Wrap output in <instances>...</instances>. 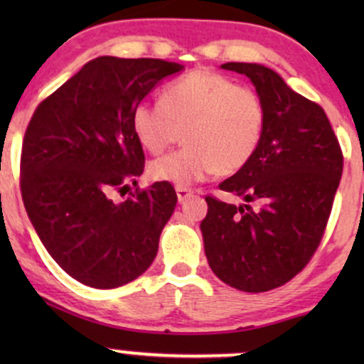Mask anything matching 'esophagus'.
Instances as JSON below:
<instances>
[{
	"label": "esophagus",
	"mask_w": 364,
	"mask_h": 364,
	"mask_svg": "<svg viewBox=\"0 0 364 364\" xmlns=\"http://www.w3.org/2000/svg\"><path fill=\"white\" fill-rule=\"evenodd\" d=\"M176 195H178L179 202H185L186 198H190V196L193 195V191L186 186H176Z\"/></svg>",
	"instance_id": "esophagus-1"
}]
</instances>
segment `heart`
Listing matches in <instances>:
<instances>
[{
    "mask_svg": "<svg viewBox=\"0 0 364 364\" xmlns=\"http://www.w3.org/2000/svg\"><path fill=\"white\" fill-rule=\"evenodd\" d=\"M265 121V104L257 92L210 70L169 82L161 104L140 101L132 109L133 133L154 156L185 132V147L149 166L150 178L178 186L243 169L260 147Z\"/></svg>",
    "mask_w": 364,
    "mask_h": 364,
    "instance_id": "b5f03b06",
    "label": "heart"
}]
</instances>
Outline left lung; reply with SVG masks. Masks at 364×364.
<instances>
[{
    "instance_id": "left-lung-1",
    "label": "left lung",
    "mask_w": 364,
    "mask_h": 364,
    "mask_svg": "<svg viewBox=\"0 0 364 364\" xmlns=\"http://www.w3.org/2000/svg\"><path fill=\"white\" fill-rule=\"evenodd\" d=\"M223 68L253 82L265 104V132L252 161L219 185L245 203L205 196L208 212L200 229L208 265L220 281L265 292L289 282L315 255L344 157L325 111L274 70L257 63H224Z\"/></svg>"
}]
</instances>
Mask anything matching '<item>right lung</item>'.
<instances>
[{"label": "right lung", "instance_id": "1", "mask_svg": "<svg viewBox=\"0 0 364 364\" xmlns=\"http://www.w3.org/2000/svg\"><path fill=\"white\" fill-rule=\"evenodd\" d=\"M183 65L101 56L37 106L25 129L20 190L54 262L78 282L112 289L149 269L178 196L166 181L114 203L144 173L132 109Z\"/></svg>", "mask_w": 364, "mask_h": 364}]
</instances>
